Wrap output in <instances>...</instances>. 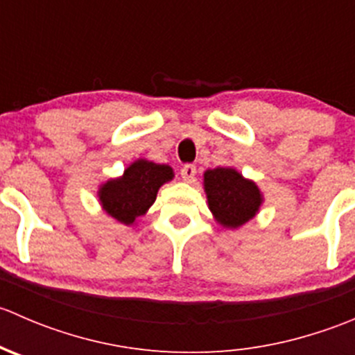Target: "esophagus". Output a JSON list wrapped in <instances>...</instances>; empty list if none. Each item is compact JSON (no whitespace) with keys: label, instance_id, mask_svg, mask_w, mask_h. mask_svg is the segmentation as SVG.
<instances>
[{"label":"esophagus","instance_id":"esophagus-1","mask_svg":"<svg viewBox=\"0 0 355 355\" xmlns=\"http://www.w3.org/2000/svg\"><path fill=\"white\" fill-rule=\"evenodd\" d=\"M180 175L185 182H192L196 177V166L194 164H184L180 170Z\"/></svg>","mask_w":355,"mask_h":355}]
</instances>
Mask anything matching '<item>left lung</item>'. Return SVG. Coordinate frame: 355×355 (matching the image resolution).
<instances>
[{
	"label": "left lung",
	"instance_id": "left-lung-1",
	"mask_svg": "<svg viewBox=\"0 0 355 355\" xmlns=\"http://www.w3.org/2000/svg\"><path fill=\"white\" fill-rule=\"evenodd\" d=\"M204 192L214 220L232 230L252 220L263 204L259 187L235 168L218 166L204 171Z\"/></svg>",
	"mask_w": 355,
	"mask_h": 355
}]
</instances>
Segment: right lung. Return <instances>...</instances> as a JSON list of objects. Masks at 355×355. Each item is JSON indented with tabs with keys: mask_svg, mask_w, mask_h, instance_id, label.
Here are the masks:
<instances>
[{
	"mask_svg": "<svg viewBox=\"0 0 355 355\" xmlns=\"http://www.w3.org/2000/svg\"><path fill=\"white\" fill-rule=\"evenodd\" d=\"M171 178L173 170L168 164L137 159L121 177L111 178L99 187V202L111 218L130 227L146 214L156 200L161 185Z\"/></svg>",
	"mask_w": 355,
	"mask_h": 355,
	"instance_id": "1",
	"label": "right lung"
}]
</instances>
